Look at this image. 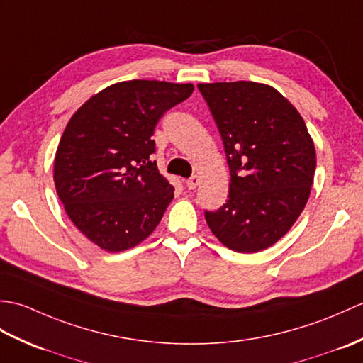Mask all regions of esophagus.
<instances>
[{
	"mask_svg": "<svg viewBox=\"0 0 363 363\" xmlns=\"http://www.w3.org/2000/svg\"><path fill=\"white\" fill-rule=\"evenodd\" d=\"M198 184H199V177H198V176H191V177H189V179L186 181V186H187L190 190L196 189Z\"/></svg>",
	"mask_w": 363,
	"mask_h": 363,
	"instance_id": "esophagus-1",
	"label": "esophagus"
}]
</instances>
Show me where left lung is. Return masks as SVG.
Returning a JSON list of instances; mask_svg holds the SVG:
<instances>
[{"label": "left lung", "instance_id": "8db88e82", "mask_svg": "<svg viewBox=\"0 0 363 363\" xmlns=\"http://www.w3.org/2000/svg\"><path fill=\"white\" fill-rule=\"evenodd\" d=\"M229 165L226 204L206 211L213 235L237 252H257L289 233L306 207L317 154L299 112L267 84H198Z\"/></svg>", "mask_w": 363, "mask_h": 363}]
</instances>
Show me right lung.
<instances>
[{"instance_id": "obj_1", "label": "right lung", "mask_w": 363, "mask_h": 363, "mask_svg": "<svg viewBox=\"0 0 363 363\" xmlns=\"http://www.w3.org/2000/svg\"><path fill=\"white\" fill-rule=\"evenodd\" d=\"M191 91L194 84L123 81L87 99L68 121L54 184L73 225L101 250L134 248L164 217L174 189L151 160V135Z\"/></svg>"}]
</instances>
